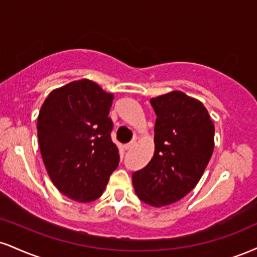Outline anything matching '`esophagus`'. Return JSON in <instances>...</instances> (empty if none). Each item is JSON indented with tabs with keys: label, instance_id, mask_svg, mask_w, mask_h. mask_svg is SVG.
<instances>
[{
	"label": "esophagus",
	"instance_id": "34e87169",
	"mask_svg": "<svg viewBox=\"0 0 257 257\" xmlns=\"http://www.w3.org/2000/svg\"><path fill=\"white\" fill-rule=\"evenodd\" d=\"M135 145H137V141H131V142H128V144L124 145V148L125 150H132Z\"/></svg>",
	"mask_w": 257,
	"mask_h": 257
}]
</instances>
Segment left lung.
I'll use <instances>...</instances> for the list:
<instances>
[{
  "mask_svg": "<svg viewBox=\"0 0 257 257\" xmlns=\"http://www.w3.org/2000/svg\"><path fill=\"white\" fill-rule=\"evenodd\" d=\"M157 115L154 156L133 174L135 194L153 207L177 202L195 188L214 150V124L197 99L181 91L151 99Z\"/></svg>",
  "mask_w": 257,
  "mask_h": 257,
  "instance_id": "8db88e82",
  "label": "left lung"
}]
</instances>
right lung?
<instances>
[{
  "mask_svg": "<svg viewBox=\"0 0 257 257\" xmlns=\"http://www.w3.org/2000/svg\"><path fill=\"white\" fill-rule=\"evenodd\" d=\"M113 95L82 79L54 89L39 111L37 131L52 183L79 202L97 200L119 163L111 140Z\"/></svg>",
  "mask_w": 257,
  "mask_h": 257,
  "instance_id": "1",
  "label": "right lung"
}]
</instances>
